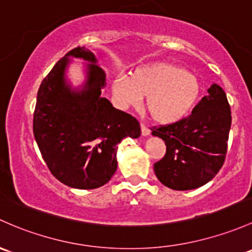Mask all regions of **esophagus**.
Instances as JSON below:
<instances>
[{
    "label": "esophagus",
    "mask_w": 252,
    "mask_h": 252,
    "mask_svg": "<svg viewBox=\"0 0 252 252\" xmlns=\"http://www.w3.org/2000/svg\"><path fill=\"white\" fill-rule=\"evenodd\" d=\"M141 134H142V136H148V135L151 134V130L147 128L146 126H145L144 123H141Z\"/></svg>",
    "instance_id": "1"
}]
</instances>
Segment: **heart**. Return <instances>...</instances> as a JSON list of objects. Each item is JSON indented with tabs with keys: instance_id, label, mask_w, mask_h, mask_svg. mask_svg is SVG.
I'll return each instance as SVG.
<instances>
[{
	"instance_id": "1",
	"label": "heart",
	"mask_w": 252,
	"mask_h": 252,
	"mask_svg": "<svg viewBox=\"0 0 252 252\" xmlns=\"http://www.w3.org/2000/svg\"><path fill=\"white\" fill-rule=\"evenodd\" d=\"M112 92L123 108L139 106L146 96V108L160 124L181 121L197 102L200 84L184 67L166 62L150 63L136 67L130 77L118 76Z\"/></svg>"
}]
</instances>
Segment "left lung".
Returning <instances> with one entry per match:
<instances>
[{"label":"left lung","instance_id":"obj_1","mask_svg":"<svg viewBox=\"0 0 252 252\" xmlns=\"http://www.w3.org/2000/svg\"><path fill=\"white\" fill-rule=\"evenodd\" d=\"M231 123L226 93L214 83L189 117L152 129L166 146L165 156L155 164L158 180L175 190L208 184L223 165Z\"/></svg>","mask_w":252,"mask_h":252}]
</instances>
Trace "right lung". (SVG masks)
I'll return each instance as SVG.
<instances>
[{
	"mask_svg": "<svg viewBox=\"0 0 252 252\" xmlns=\"http://www.w3.org/2000/svg\"><path fill=\"white\" fill-rule=\"evenodd\" d=\"M73 57L87 63L86 81L76 89L65 75ZM105 87L106 75L94 53L77 47L55 63L37 93L36 142L50 173L72 189L107 184L117 170L119 142L141 135L136 118L101 96Z\"/></svg>",
	"mask_w": 252,
	"mask_h": 252,
	"instance_id": "add662e5",
	"label": "right lung"
}]
</instances>
